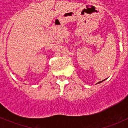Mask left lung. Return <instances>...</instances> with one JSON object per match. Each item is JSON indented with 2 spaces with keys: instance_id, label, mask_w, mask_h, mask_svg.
<instances>
[{
  "instance_id": "obj_1",
  "label": "left lung",
  "mask_w": 128,
  "mask_h": 128,
  "mask_svg": "<svg viewBox=\"0 0 128 128\" xmlns=\"http://www.w3.org/2000/svg\"><path fill=\"white\" fill-rule=\"evenodd\" d=\"M103 81H104V80H103ZM102 82V81H100V82H98V83H100V82Z\"/></svg>"
}]
</instances>
